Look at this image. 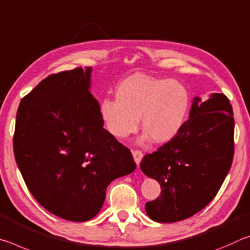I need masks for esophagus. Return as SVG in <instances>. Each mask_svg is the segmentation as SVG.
<instances>
[{"mask_svg": "<svg viewBox=\"0 0 250 250\" xmlns=\"http://www.w3.org/2000/svg\"><path fill=\"white\" fill-rule=\"evenodd\" d=\"M143 156H144V154H143L142 150H134L133 151V157H134L135 163L137 164V166H139V164H141V161L143 159Z\"/></svg>", "mask_w": 250, "mask_h": 250, "instance_id": "1", "label": "esophagus"}]
</instances>
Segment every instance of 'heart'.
<instances>
[{
    "mask_svg": "<svg viewBox=\"0 0 250 250\" xmlns=\"http://www.w3.org/2000/svg\"><path fill=\"white\" fill-rule=\"evenodd\" d=\"M189 104V91L182 82L135 73L118 84L116 100L101 103L100 113L114 137L124 139L136 133L142 118L151 141L165 144L181 129Z\"/></svg>",
    "mask_w": 250,
    "mask_h": 250,
    "instance_id": "obj_1",
    "label": "heart"
}]
</instances>
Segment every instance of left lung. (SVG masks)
<instances>
[{"mask_svg":"<svg viewBox=\"0 0 250 250\" xmlns=\"http://www.w3.org/2000/svg\"><path fill=\"white\" fill-rule=\"evenodd\" d=\"M234 125L226 95L214 93L204 102L195 98L176 137L144 156L142 171L161 187L158 198L145 205L151 220H186L211 202L233 163Z\"/></svg>","mask_w":250,"mask_h":250,"instance_id":"obj_1","label":"left lung"}]
</instances>
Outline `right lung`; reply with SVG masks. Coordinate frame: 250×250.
Here are the masks:
<instances>
[{
  "instance_id": "obj_1",
  "label": "right lung",
  "mask_w": 250,
  "mask_h": 250,
  "mask_svg": "<svg viewBox=\"0 0 250 250\" xmlns=\"http://www.w3.org/2000/svg\"><path fill=\"white\" fill-rule=\"evenodd\" d=\"M91 67L50 74L21 99L13 147L28 190L48 212L85 222L114 179L136 169L127 147L103 128L90 93Z\"/></svg>"
}]
</instances>
